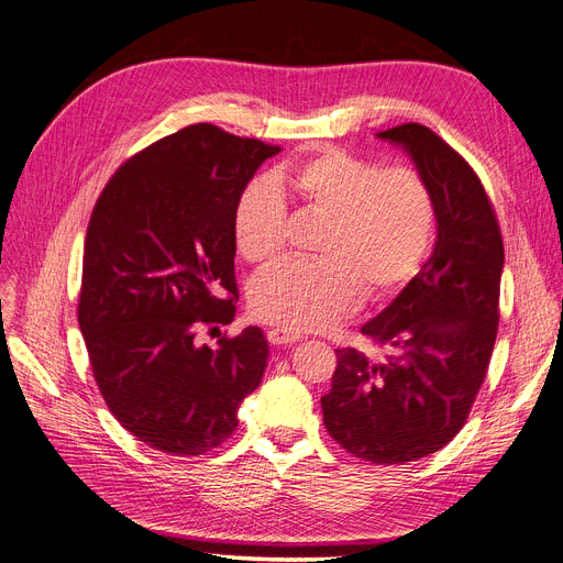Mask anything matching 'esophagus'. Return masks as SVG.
<instances>
[{"instance_id":"obj_1","label":"esophagus","mask_w":563,"mask_h":563,"mask_svg":"<svg viewBox=\"0 0 563 563\" xmlns=\"http://www.w3.org/2000/svg\"><path fill=\"white\" fill-rule=\"evenodd\" d=\"M266 340H269L276 346H280V344H297V342H301V335L299 333H291L287 329H272L269 333H266Z\"/></svg>"}]
</instances>
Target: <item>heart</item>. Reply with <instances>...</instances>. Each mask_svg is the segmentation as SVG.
Masks as SVG:
<instances>
[{"label":"heart","instance_id":"obj_1","mask_svg":"<svg viewBox=\"0 0 563 563\" xmlns=\"http://www.w3.org/2000/svg\"><path fill=\"white\" fill-rule=\"evenodd\" d=\"M303 210L327 221L319 260L285 262L255 278L253 312L287 331L329 329L361 299L390 301L416 278L435 232V202L412 168L376 166L342 147H321L280 173ZM287 210L274 183L251 180L232 212L240 255L266 266L285 246Z\"/></svg>","mask_w":563,"mask_h":563}]
</instances>
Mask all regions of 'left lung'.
Here are the masks:
<instances>
[{
  "label": "left lung",
  "instance_id": "1",
  "mask_svg": "<svg viewBox=\"0 0 563 563\" xmlns=\"http://www.w3.org/2000/svg\"><path fill=\"white\" fill-rule=\"evenodd\" d=\"M378 139L416 162L435 202L438 236L420 274L363 327L386 353L335 349L321 410L349 454L404 465L445 448L470 416L497 338L505 244L479 175L450 143L420 123Z\"/></svg>",
  "mask_w": 563,
  "mask_h": 563
}]
</instances>
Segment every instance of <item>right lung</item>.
Instances as JSON below:
<instances>
[{
  "label": "right lung",
  "mask_w": 563,
  "mask_h": 563,
  "mask_svg": "<svg viewBox=\"0 0 563 563\" xmlns=\"http://www.w3.org/2000/svg\"><path fill=\"white\" fill-rule=\"evenodd\" d=\"M278 145L196 123L130 157L86 230L79 329L102 399L147 448L198 456L240 424L269 344L257 327L198 344L234 319L232 212Z\"/></svg>",
  "instance_id": "right-lung-1"
}]
</instances>
